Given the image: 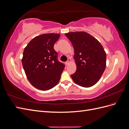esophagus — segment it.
<instances>
[{"label":"esophagus","mask_w":129,"mask_h":129,"mask_svg":"<svg viewBox=\"0 0 129 129\" xmlns=\"http://www.w3.org/2000/svg\"><path fill=\"white\" fill-rule=\"evenodd\" d=\"M71 57H69L68 58L67 61V64L68 65L70 63H71Z\"/></svg>","instance_id":"esophagus-1"}]
</instances>
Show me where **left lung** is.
I'll return each instance as SVG.
<instances>
[{
	"label": "left lung",
	"mask_w": 129,
	"mask_h": 129,
	"mask_svg": "<svg viewBox=\"0 0 129 129\" xmlns=\"http://www.w3.org/2000/svg\"><path fill=\"white\" fill-rule=\"evenodd\" d=\"M74 49L76 71L71 77L76 84L85 88L98 82L106 67V53L101 43L85 32L65 34Z\"/></svg>",
	"instance_id": "1"
}]
</instances>
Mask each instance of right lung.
I'll return each instance as SVG.
<instances>
[{
  "mask_svg": "<svg viewBox=\"0 0 129 129\" xmlns=\"http://www.w3.org/2000/svg\"><path fill=\"white\" fill-rule=\"evenodd\" d=\"M58 33H45L32 39L24 48L22 64L27 79L33 87L48 90L57 84L64 65L57 60L54 45Z\"/></svg>",
  "mask_w": 129,
  "mask_h": 129,
  "instance_id": "right-lung-1",
  "label": "right lung"
}]
</instances>
